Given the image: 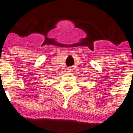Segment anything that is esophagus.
Masks as SVG:
<instances>
[{
    "mask_svg": "<svg viewBox=\"0 0 133 133\" xmlns=\"http://www.w3.org/2000/svg\"><path fill=\"white\" fill-rule=\"evenodd\" d=\"M72 69H71V68H68V72H72Z\"/></svg>",
    "mask_w": 133,
    "mask_h": 133,
    "instance_id": "esophagus-1",
    "label": "esophagus"
}]
</instances>
